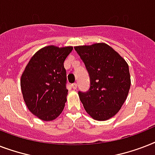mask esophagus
<instances>
[{
    "mask_svg": "<svg viewBox=\"0 0 155 155\" xmlns=\"http://www.w3.org/2000/svg\"><path fill=\"white\" fill-rule=\"evenodd\" d=\"M71 87H72L73 89H76V88H77V84H76V83H74V84H71Z\"/></svg>",
    "mask_w": 155,
    "mask_h": 155,
    "instance_id": "1",
    "label": "esophagus"
}]
</instances>
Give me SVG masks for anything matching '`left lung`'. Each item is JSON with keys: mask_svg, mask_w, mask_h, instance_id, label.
Instances as JSON below:
<instances>
[{"mask_svg": "<svg viewBox=\"0 0 155 155\" xmlns=\"http://www.w3.org/2000/svg\"><path fill=\"white\" fill-rule=\"evenodd\" d=\"M74 48L84 63L90 78L88 91L78 92L85 110L95 120L113 117L125 101L130 90L127 63L105 43Z\"/></svg>", "mask_w": 155, "mask_h": 155, "instance_id": "8db88e82", "label": "left lung"}]
</instances>
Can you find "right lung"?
Masks as SVG:
<instances>
[{"mask_svg":"<svg viewBox=\"0 0 155 155\" xmlns=\"http://www.w3.org/2000/svg\"><path fill=\"white\" fill-rule=\"evenodd\" d=\"M73 47L48 46L34 54L21 78L23 98L29 110L42 120L60 115L67 101L64 61Z\"/></svg>","mask_w":155,"mask_h":155,"instance_id":"1","label":"right lung"}]
</instances>
